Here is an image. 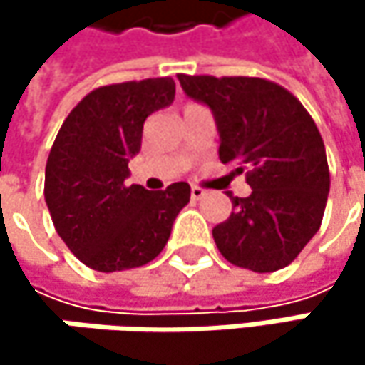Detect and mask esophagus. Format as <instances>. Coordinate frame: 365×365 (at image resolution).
I'll use <instances>...</instances> for the list:
<instances>
[{
	"label": "esophagus",
	"instance_id": "1",
	"mask_svg": "<svg viewBox=\"0 0 365 365\" xmlns=\"http://www.w3.org/2000/svg\"><path fill=\"white\" fill-rule=\"evenodd\" d=\"M190 196H192V200H200V198H205V196H207V192H205L202 187H198V185H192Z\"/></svg>",
	"mask_w": 365,
	"mask_h": 365
}]
</instances>
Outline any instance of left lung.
Masks as SVG:
<instances>
[{
  "instance_id": "8db88e82",
  "label": "left lung",
  "mask_w": 365,
  "mask_h": 365,
  "mask_svg": "<svg viewBox=\"0 0 365 365\" xmlns=\"http://www.w3.org/2000/svg\"><path fill=\"white\" fill-rule=\"evenodd\" d=\"M178 78L185 95L213 110L220 160L252 185L245 198L228 194L232 213L213 228L220 254L254 272L285 268L319 230L328 202V158L315 120L266 78Z\"/></svg>"
}]
</instances>
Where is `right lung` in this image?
Masks as SVG:
<instances>
[{
  "mask_svg": "<svg viewBox=\"0 0 365 365\" xmlns=\"http://www.w3.org/2000/svg\"><path fill=\"white\" fill-rule=\"evenodd\" d=\"M173 99L169 76L99 86L58 128L46 163L43 198L58 237L93 270H130L152 262L190 202L185 182L158 192L124 183L128 158L141 150L145 118Z\"/></svg>",
  "mask_w": 365,
  "mask_h": 365,
  "instance_id": "1",
  "label": "right lung"
}]
</instances>
